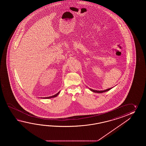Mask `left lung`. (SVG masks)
Segmentation results:
<instances>
[{"mask_svg":"<svg viewBox=\"0 0 146 146\" xmlns=\"http://www.w3.org/2000/svg\"><path fill=\"white\" fill-rule=\"evenodd\" d=\"M113 88H109V89H106V90H101V91H99V90H93V89H90L89 88V89H90L92 92H95V93H103V92H106V91H109V90H111V89H112Z\"/></svg>","mask_w":146,"mask_h":146,"instance_id":"left-lung-1","label":"left lung"}]
</instances>
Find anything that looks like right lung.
Returning a JSON list of instances; mask_svg holds the SVG:
<instances>
[{
	"label": "right lung",
	"mask_w": 146,
	"mask_h": 146,
	"mask_svg": "<svg viewBox=\"0 0 146 146\" xmlns=\"http://www.w3.org/2000/svg\"><path fill=\"white\" fill-rule=\"evenodd\" d=\"M59 92H60V91H59L58 93H56V94H55V95H54V96H48V97H44V98H43V99H50V98H55V97H56V96H57L58 95Z\"/></svg>",
	"instance_id": "add662e5"
}]
</instances>
